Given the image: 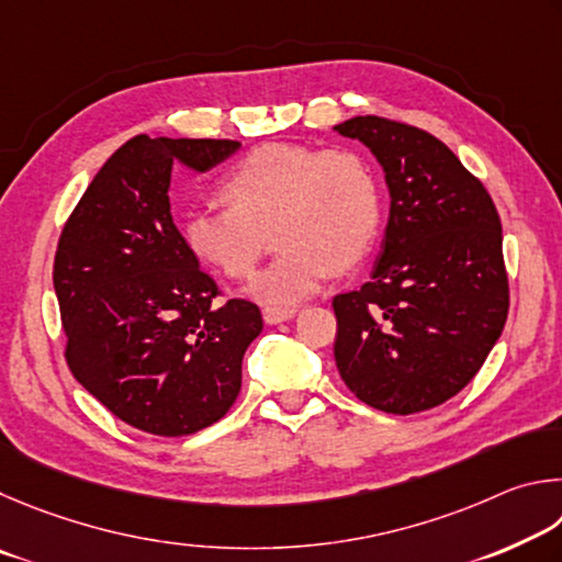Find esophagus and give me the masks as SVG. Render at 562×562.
<instances>
[{"label": "esophagus", "mask_w": 562, "mask_h": 562, "mask_svg": "<svg viewBox=\"0 0 562 562\" xmlns=\"http://www.w3.org/2000/svg\"><path fill=\"white\" fill-rule=\"evenodd\" d=\"M296 308H279V306H266L263 308V321L271 323V326H276V323H283L296 316Z\"/></svg>", "instance_id": "1"}]
</instances>
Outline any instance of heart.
<instances>
[{
	"instance_id": "heart-1",
	"label": "heart",
	"mask_w": 562,
	"mask_h": 562,
	"mask_svg": "<svg viewBox=\"0 0 562 562\" xmlns=\"http://www.w3.org/2000/svg\"><path fill=\"white\" fill-rule=\"evenodd\" d=\"M222 194L229 206L187 214L184 241L226 279H246L273 232L279 254L246 293L279 308L366 261L382 224L380 180L352 147L261 145L226 172Z\"/></svg>"
}]
</instances>
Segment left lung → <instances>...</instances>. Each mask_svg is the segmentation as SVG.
Segmentation results:
<instances>
[{
  "mask_svg": "<svg viewBox=\"0 0 562 562\" xmlns=\"http://www.w3.org/2000/svg\"><path fill=\"white\" fill-rule=\"evenodd\" d=\"M336 131L370 147L390 190L370 281L333 299L336 366L366 405L415 415L464 390L506 326L501 220L486 187L427 131L378 115Z\"/></svg>",
  "mask_w": 562,
  "mask_h": 562,
  "instance_id": "left-lung-1",
  "label": "left lung"
}]
</instances>
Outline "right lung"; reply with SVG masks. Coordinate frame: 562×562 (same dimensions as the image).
Here are the masks:
<instances>
[{
    "label": "right lung",
    "mask_w": 562,
    "mask_h": 562,
    "mask_svg": "<svg viewBox=\"0 0 562 562\" xmlns=\"http://www.w3.org/2000/svg\"><path fill=\"white\" fill-rule=\"evenodd\" d=\"M236 140L135 135L108 157L58 239L54 289L74 378L117 419L184 437L222 419L263 328L256 303L220 289L177 232L172 165L206 172Z\"/></svg>",
    "instance_id": "add662e5"
}]
</instances>
